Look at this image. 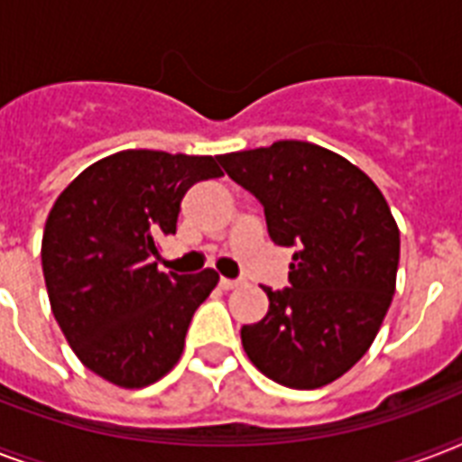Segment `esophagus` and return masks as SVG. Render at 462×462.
Listing matches in <instances>:
<instances>
[{"label": "esophagus", "instance_id": "34e87169", "mask_svg": "<svg viewBox=\"0 0 462 462\" xmlns=\"http://www.w3.org/2000/svg\"><path fill=\"white\" fill-rule=\"evenodd\" d=\"M242 285V281L239 278H220V288L223 290H235Z\"/></svg>", "mask_w": 462, "mask_h": 462}]
</instances>
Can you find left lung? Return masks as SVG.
Masks as SVG:
<instances>
[{
  "label": "left lung",
  "mask_w": 462,
  "mask_h": 462,
  "mask_svg": "<svg viewBox=\"0 0 462 462\" xmlns=\"http://www.w3.org/2000/svg\"><path fill=\"white\" fill-rule=\"evenodd\" d=\"M263 206L275 245L295 246L290 288H263L268 314L242 326L254 366L275 383L321 388L362 359L395 292L401 232L359 167L307 141L217 155Z\"/></svg>",
  "instance_id": "1"
}]
</instances>
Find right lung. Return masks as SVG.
I'll list each match as a JSON object with an SVG mask.
<instances>
[{
    "mask_svg": "<svg viewBox=\"0 0 462 462\" xmlns=\"http://www.w3.org/2000/svg\"><path fill=\"white\" fill-rule=\"evenodd\" d=\"M216 177L210 155L122 151L86 167L54 201L40 252L47 295L97 376L143 388L177 365L217 273H160L155 242L177 232L187 189Z\"/></svg>",
    "mask_w": 462,
    "mask_h": 462,
    "instance_id": "add662e5",
    "label": "right lung"
}]
</instances>
